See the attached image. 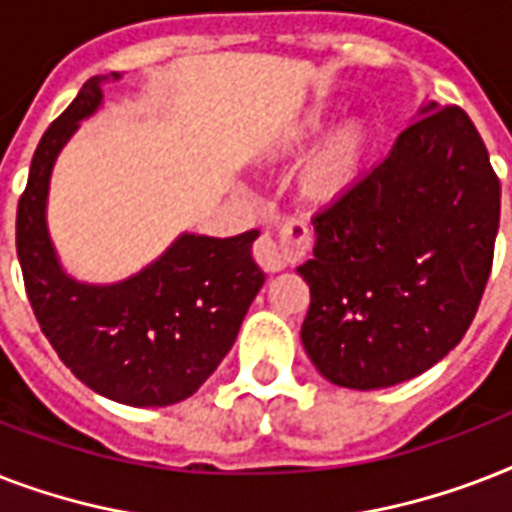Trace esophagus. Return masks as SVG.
<instances>
[{"instance_id": "obj_1", "label": "esophagus", "mask_w": 512, "mask_h": 512, "mask_svg": "<svg viewBox=\"0 0 512 512\" xmlns=\"http://www.w3.org/2000/svg\"><path fill=\"white\" fill-rule=\"evenodd\" d=\"M311 231L303 220H289L279 231V236L273 233H263L255 244V260L263 265L268 273H279L289 265V260L303 257L311 249Z\"/></svg>"}]
</instances>
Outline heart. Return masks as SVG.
Masks as SVG:
<instances>
[{
  "label": "heart",
  "mask_w": 512,
  "mask_h": 512,
  "mask_svg": "<svg viewBox=\"0 0 512 512\" xmlns=\"http://www.w3.org/2000/svg\"><path fill=\"white\" fill-rule=\"evenodd\" d=\"M329 124H332V114L327 108H311L295 124H289L281 135V143L289 148L313 143L329 130ZM361 151H364V132L358 124H345L342 130H337L305 172V183L311 193L332 196V193L342 191L356 177Z\"/></svg>",
  "instance_id": "b5f03b06"
}]
</instances>
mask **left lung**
I'll list each match as a JSON object with an SVG mask.
<instances>
[{
  "label": "left lung",
  "instance_id": "1",
  "mask_svg": "<svg viewBox=\"0 0 512 512\" xmlns=\"http://www.w3.org/2000/svg\"><path fill=\"white\" fill-rule=\"evenodd\" d=\"M500 180L470 116L425 100L390 154L313 217L303 348L340 388L428 372L465 337L492 271Z\"/></svg>",
  "mask_w": 512,
  "mask_h": 512
}]
</instances>
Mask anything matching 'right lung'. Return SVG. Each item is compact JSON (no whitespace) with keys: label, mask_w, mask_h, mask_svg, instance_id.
<instances>
[{"label":"right lung","mask_w":512,"mask_h":512,"mask_svg":"<svg viewBox=\"0 0 512 512\" xmlns=\"http://www.w3.org/2000/svg\"><path fill=\"white\" fill-rule=\"evenodd\" d=\"M92 76L44 132L18 204L15 244L34 316L60 361L100 396L127 406H170L204 385L233 348L265 273L252 257L257 231L215 239L183 231L127 279L95 284L60 263L47 225L50 180L79 124L103 106Z\"/></svg>","instance_id":"add662e5"}]
</instances>
